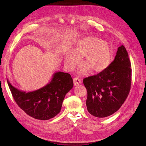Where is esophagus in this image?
Returning <instances> with one entry per match:
<instances>
[{"mask_svg": "<svg viewBox=\"0 0 146 146\" xmlns=\"http://www.w3.org/2000/svg\"><path fill=\"white\" fill-rule=\"evenodd\" d=\"M81 78H78V77H75L74 78V84L75 86H77L78 85H80L81 84L82 82H81Z\"/></svg>", "mask_w": 146, "mask_h": 146, "instance_id": "obj_1", "label": "esophagus"}]
</instances>
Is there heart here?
Instances as JSON below:
<instances>
[{
  "label": "heart",
  "instance_id": "heart-1",
  "mask_svg": "<svg viewBox=\"0 0 146 146\" xmlns=\"http://www.w3.org/2000/svg\"><path fill=\"white\" fill-rule=\"evenodd\" d=\"M65 55L64 62L67 68L73 70L82 59L85 64L80 69V74L87 75L91 70L94 72H100L107 69L111 62V48L104 40L93 36L80 39L72 50Z\"/></svg>",
  "mask_w": 146,
  "mask_h": 146
}]
</instances>
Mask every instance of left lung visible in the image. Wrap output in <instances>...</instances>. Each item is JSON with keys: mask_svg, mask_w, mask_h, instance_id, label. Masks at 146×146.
<instances>
[{"mask_svg": "<svg viewBox=\"0 0 146 146\" xmlns=\"http://www.w3.org/2000/svg\"><path fill=\"white\" fill-rule=\"evenodd\" d=\"M131 63L126 48L119 47L114 60L105 70L83 79L87 110L92 116L105 117L116 112L129 94Z\"/></svg>", "mask_w": 146, "mask_h": 146, "instance_id": "1", "label": "left lung"}]
</instances>
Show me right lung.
Instances as JSON below:
<instances>
[{"instance_id": "right-lung-1", "label": "right lung", "mask_w": 146, "mask_h": 146, "mask_svg": "<svg viewBox=\"0 0 146 146\" xmlns=\"http://www.w3.org/2000/svg\"><path fill=\"white\" fill-rule=\"evenodd\" d=\"M8 85L16 104L29 116L39 120H48L58 114L66 94L72 89L74 83L68 73L56 72L50 82L39 89L27 92Z\"/></svg>"}]
</instances>
